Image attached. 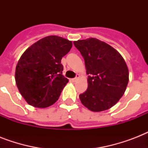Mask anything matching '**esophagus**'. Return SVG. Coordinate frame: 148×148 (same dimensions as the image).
Listing matches in <instances>:
<instances>
[{
  "label": "esophagus",
  "mask_w": 148,
  "mask_h": 148,
  "mask_svg": "<svg viewBox=\"0 0 148 148\" xmlns=\"http://www.w3.org/2000/svg\"><path fill=\"white\" fill-rule=\"evenodd\" d=\"M79 77H80V75H79V74H77L76 77H74V78L71 79V81H74H74H76L77 80H78Z\"/></svg>",
  "instance_id": "obj_1"
}]
</instances>
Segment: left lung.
<instances>
[{
    "instance_id": "left-lung-1",
    "label": "left lung",
    "mask_w": 148,
    "mask_h": 148,
    "mask_svg": "<svg viewBox=\"0 0 148 148\" xmlns=\"http://www.w3.org/2000/svg\"><path fill=\"white\" fill-rule=\"evenodd\" d=\"M85 63L88 89L79 95L84 106L94 112L109 109L126 90L129 71L121 53L97 38L74 41Z\"/></svg>"
}]
</instances>
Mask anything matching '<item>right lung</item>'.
Segmentation results:
<instances>
[{"label":"right lung","mask_w":148,"mask_h":148,"mask_svg":"<svg viewBox=\"0 0 148 148\" xmlns=\"http://www.w3.org/2000/svg\"><path fill=\"white\" fill-rule=\"evenodd\" d=\"M72 42L58 36H47L24 51L15 70V81L27 103L45 108L58 101L68 79L63 76L61 59Z\"/></svg>","instance_id":"1"}]
</instances>
